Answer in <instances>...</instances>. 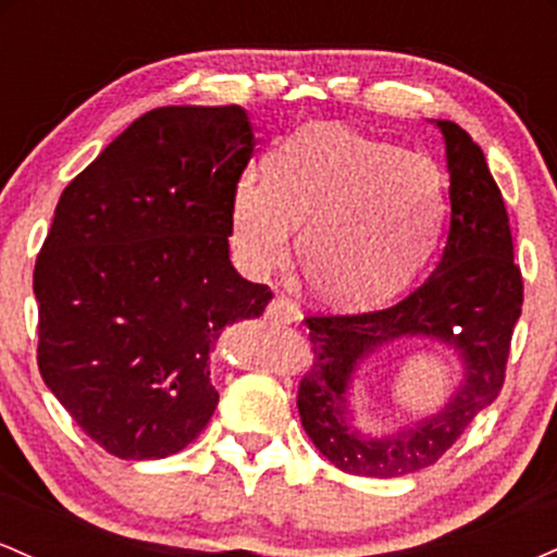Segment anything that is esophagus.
I'll return each instance as SVG.
<instances>
[{
	"label": "esophagus",
	"instance_id": "obj_1",
	"mask_svg": "<svg viewBox=\"0 0 557 557\" xmlns=\"http://www.w3.org/2000/svg\"><path fill=\"white\" fill-rule=\"evenodd\" d=\"M267 317L277 319L283 324H296L300 319V311L287 298H272L270 306H267Z\"/></svg>",
	"mask_w": 557,
	"mask_h": 557
}]
</instances>
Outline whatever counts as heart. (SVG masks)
<instances>
[{"mask_svg": "<svg viewBox=\"0 0 557 557\" xmlns=\"http://www.w3.org/2000/svg\"><path fill=\"white\" fill-rule=\"evenodd\" d=\"M445 214L443 172L345 127L309 125L243 172L230 196V235L248 270L283 267L298 235L306 283L335 300L398 290L432 251Z\"/></svg>", "mask_w": 557, "mask_h": 557, "instance_id": "b5f03b06", "label": "heart"}]
</instances>
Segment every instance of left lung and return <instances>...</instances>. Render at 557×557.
I'll return each mask as SVG.
<instances>
[{"mask_svg": "<svg viewBox=\"0 0 557 557\" xmlns=\"http://www.w3.org/2000/svg\"><path fill=\"white\" fill-rule=\"evenodd\" d=\"M437 127L450 172V230L437 270L387 309L306 317L314 361L298 385L300 424L345 474L389 479L426 469L500 395L505 382L510 337L523 306L508 212L469 133L450 120H437ZM419 334L459 350L465 385L437 418L382 438L361 435L347 421L355 367L380 344Z\"/></svg>", "mask_w": 557, "mask_h": 557, "instance_id": "obj_1", "label": "left lung"}]
</instances>
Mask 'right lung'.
Instances as JSON below:
<instances>
[{
  "label": "right lung",
  "mask_w": 557,
  "mask_h": 557,
  "mask_svg": "<svg viewBox=\"0 0 557 557\" xmlns=\"http://www.w3.org/2000/svg\"><path fill=\"white\" fill-rule=\"evenodd\" d=\"M253 144L235 104L159 107L57 201L34 270L38 372L112 456L194 443L220 400L209 350L270 304L230 264V196Z\"/></svg>",
  "instance_id": "right-lung-1"
}]
</instances>
